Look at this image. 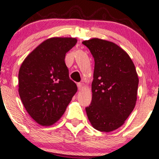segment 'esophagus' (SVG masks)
Returning a JSON list of instances; mask_svg holds the SVG:
<instances>
[{"label": "esophagus", "mask_w": 159, "mask_h": 159, "mask_svg": "<svg viewBox=\"0 0 159 159\" xmlns=\"http://www.w3.org/2000/svg\"><path fill=\"white\" fill-rule=\"evenodd\" d=\"M77 85H78V90H81V89H82V84H81V83H78V84H77Z\"/></svg>", "instance_id": "obj_1"}]
</instances>
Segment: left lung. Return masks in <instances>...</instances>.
Wrapping results in <instances>:
<instances>
[{
	"label": "left lung",
	"instance_id": "1",
	"mask_svg": "<svg viewBox=\"0 0 159 159\" xmlns=\"http://www.w3.org/2000/svg\"><path fill=\"white\" fill-rule=\"evenodd\" d=\"M94 58L92 102L86 107L91 125L100 132L116 130L134 110L138 80L135 66L123 49L98 38L82 42Z\"/></svg>",
	"mask_w": 159,
	"mask_h": 159
}]
</instances>
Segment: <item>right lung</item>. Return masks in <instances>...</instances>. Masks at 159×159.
<instances>
[{
	"label": "right lung",
	"instance_id": "right-lung-1",
	"mask_svg": "<svg viewBox=\"0 0 159 159\" xmlns=\"http://www.w3.org/2000/svg\"><path fill=\"white\" fill-rule=\"evenodd\" d=\"M75 38L54 37L37 46L19 72V93L29 115L41 125L55 123L77 92L69 78L65 57Z\"/></svg>",
	"mask_w": 159,
	"mask_h": 159
}]
</instances>
